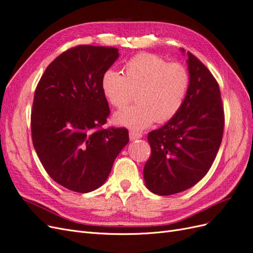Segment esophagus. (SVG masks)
<instances>
[{
  "instance_id": "esophagus-1",
  "label": "esophagus",
  "mask_w": 253,
  "mask_h": 253,
  "mask_svg": "<svg viewBox=\"0 0 253 253\" xmlns=\"http://www.w3.org/2000/svg\"><path fill=\"white\" fill-rule=\"evenodd\" d=\"M128 136H129V139H131V140H136V139L141 138L142 134L139 133V132H137V131H129Z\"/></svg>"
}]
</instances>
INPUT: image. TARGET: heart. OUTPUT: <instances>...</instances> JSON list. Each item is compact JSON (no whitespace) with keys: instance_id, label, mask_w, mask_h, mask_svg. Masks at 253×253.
I'll list each match as a JSON object with an SVG mask.
<instances>
[{"instance_id":"obj_1","label":"heart","mask_w":253,"mask_h":253,"mask_svg":"<svg viewBox=\"0 0 253 253\" xmlns=\"http://www.w3.org/2000/svg\"><path fill=\"white\" fill-rule=\"evenodd\" d=\"M124 75L108 70L101 78L106 100L118 110L135 100L138 104L114 115L118 126L133 129L164 124L179 112L190 87L188 68L179 62H167L155 53L141 52L124 65Z\"/></svg>"}]
</instances>
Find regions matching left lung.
Returning a JSON list of instances; mask_svg holds the SVG:
<instances>
[{"mask_svg": "<svg viewBox=\"0 0 253 253\" xmlns=\"http://www.w3.org/2000/svg\"><path fill=\"white\" fill-rule=\"evenodd\" d=\"M187 63L191 82L181 109L164 126L148 134L151 156L143 168L144 182L151 192L163 196L200 181L223 138L225 115L218 83L191 52Z\"/></svg>", "mask_w": 253, "mask_h": 253, "instance_id": "1", "label": "left lung"}]
</instances>
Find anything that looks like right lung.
I'll return each instance as SVG.
<instances>
[{
	"label": "right lung",
	"mask_w": 253,
	"mask_h": 253,
	"mask_svg": "<svg viewBox=\"0 0 253 253\" xmlns=\"http://www.w3.org/2000/svg\"><path fill=\"white\" fill-rule=\"evenodd\" d=\"M118 57L115 47L67 49L47 66L35 91V150L50 177L74 192L101 187L128 142L126 128H102L110 108L101 78Z\"/></svg>",
	"instance_id": "obj_1"
}]
</instances>
